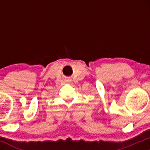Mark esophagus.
Wrapping results in <instances>:
<instances>
[{
	"label": "esophagus",
	"instance_id": "1",
	"mask_svg": "<svg viewBox=\"0 0 150 150\" xmlns=\"http://www.w3.org/2000/svg\"><path fill=\"white\" fill-rule=\"evenodd\" d=\"M70 82V80H67V83H69Z\"/></svg>",
	"mask_w": 150,
	"mask_h": 150
}]
</instances>
